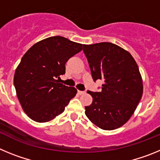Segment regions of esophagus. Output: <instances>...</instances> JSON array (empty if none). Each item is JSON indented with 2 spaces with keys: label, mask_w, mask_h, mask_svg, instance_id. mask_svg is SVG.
Instances as JSON below:
<instances>
[{
  "label": "esophagus",
  "mask_w": 160,
  "mask_h": 160,
  "mask_svg": "<svg viewBox=\"0 0 160 160\" xmlns=\"http://www.w3.org/2000/svg\"><path fill=\"white\" fill-rule=\"evenodd\" d=\"M78 94H80V95H82V94H86L85 91H82V90H78Z\"/></svg>",
  "instance_id": "esophagus-1"
}]
</instances>
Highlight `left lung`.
I'll return each instance as SVG.
<instances>
[{
    "instance_id": "obj_1",
    "label": "left lung",
    "mask_w": 160,
    "mask_h": 160,
    "mask_svg": "<svg viewBox=\"0 0 160 160\" xmlns=\"http://www.w3.org/2000/svg\"><path fill=\"white\" fill-rule=\"evenodd\" d=\"M94 82L103 80L100 92L87 90L93 102L85 107L87 118L103 130H114L128 122L142 94L138 65L131 53L115 44L83 45Z\"/></svg>"
}]
</instances>
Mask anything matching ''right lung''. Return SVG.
Returning a JSON list of instances; mask_svg holds the SVG:
<instances>
[{
	"label": "right lung",
	"mask_w": 160,
	"mask_h": 160,
	"mask_svg": "<svg viewBox=\"0 0 160 160\" xmlns=\"http://www.w3.org/2000/svg\"><path fill=\"white\" fill-rule=\"evenodd\" d=\"M82 49V44L54 36L38 42L22 57L13 83L22 109L31 119L48 122L65 111L77 94L74 87L59 83L66 63Z\"/></svg>",
	"instance_id": "obj_1"
}]
</instances>
